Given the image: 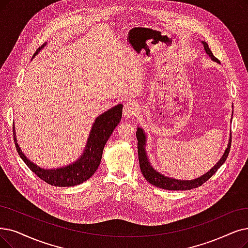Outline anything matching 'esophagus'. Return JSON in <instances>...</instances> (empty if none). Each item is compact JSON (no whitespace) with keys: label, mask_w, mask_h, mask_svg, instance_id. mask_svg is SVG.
Segmentation results:
<instances>
[{"label":"esophagus","mask_w":248,"mask_h":248,"mask_svg":"<svg viewBox=\"0 0 248 248\" xmlns=\"http://www.w3.org/2000/svg\"><path fill=\"white\" fill-rule=\"evenodd\" d=\"M136 113V106L129 102V103H126L124 105V108H123V117L124 119H126V120H128V119L132 118Z\"/></svg>","instance_id":"obj_1"}]
</instances>
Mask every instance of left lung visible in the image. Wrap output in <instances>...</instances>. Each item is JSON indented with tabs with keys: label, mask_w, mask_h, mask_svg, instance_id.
<instances>
[{
	"label": "left lung",
	"mask_w": 248,
	"mask_h": 248,
	"mask_svg": "<svg viewBox=\"0 0 248 248\" xmlns=\"http://www.w3.org/2000/svg\"><path fill=\"white\" fill-rule=\"evenodd\" d=\"M203 45V48L206 53V55L209 56L213 61L220 63V61L213 55L212 51L209 47V45H207L205 42L202 41ZM136 137H137V152H138V160H140V170L143 175V177L146 179L147 182H150L151 184L163 188V189L167 190H190L193 189V188L199 187L202 185L204 182H206L217 171V169L225 163L226 158L229 155L230 152V147H231V134L230 138L228 140V145L226 147V151L224 152L222 157L220 158V161L217 162L210 171H207L205 174L202 176L195 178V179L192 180H180V179H175V178H171L165 176L161 174L160 172H157L155 169H154L152 164L150 163V160H148L147 153L145 150L146 146V135L144 130L141 127L138 126L137 127V131H136Z\"/></svg>",
	"instance_id": "1"
}]
</instances>
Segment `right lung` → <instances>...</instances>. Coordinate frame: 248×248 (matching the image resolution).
Instances as JSON below:
<instances>
[{"label":"right lung","instance_id":"add662e5","mask_svg":"<svg viewBox=\"0 0 248 248\" xmlns=\"http://www.w3.org/2000/svg\"><path fill=\"white\" fill-rule=\"evenodd\" d=\"M45 46L46 44L38 47L32 58L41 52ZM122 108L123 106L119 104L95 118L91 132L88 134V140L83 153L75 162L65 167L56 168V169H45L31 162L22 153L20 146L17 143L14 126L13 134L16 150L29 169L45 182L59 187L79 185L90 179L100 166L106 142L121 121Z\"/></svg>","mask_w":248,"mask_h":248}]
</instances>
